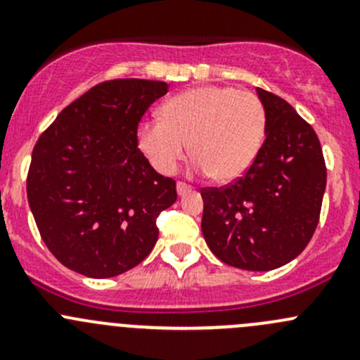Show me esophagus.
Instances as JSON below:
<instances>
[{"label": "esophagus", "mask_w": 360, "mask_h": 360, "mask_svg": "<svg viewBox=\"0 0 360 360\" xmlns=\"http://www.w3.org/2000/svg\"><path fill=\"white\" fill-rule=\"evenodd\" d=\"M188 191H191L190 184H186V183H183V181H179V183H177V193L184 195V193H188Z\"/></svg>", "instance_id": "obj_1"}]
</instances>
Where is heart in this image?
<instances>
[{
  "label": "heart",
  "mask_w": 360,
  "mask_h": 360,
  "mask_svg": "<svg viewBox=\"0 0 360 360\" xmlns=\"http://www.w3.org/2000/svg\"><path fill=\"white\" fill-rule=\"evenodd\" d=\"M264 132L266 110L256 94L205 85L170 97L162 118L141 123L139 146L158 172L170 174L191 143L195 169L231 183L254 163Z\"/></svg>",
  "instance_id": "1"
}]
</instances>
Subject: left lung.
Listing matches in <instances>:
<instances>
[{
  "label": "left lung",
  "mask_w": 360,
  "mask_h": 360,
  "mask_svg": "<svg viewBox=\"0 0 360 360\" xmlns=\"http://www.w3.org/2000/svg\"><path fill=\"white\" fill-rule=\"evenodd\" d=\"M256 92L266 110V139L244 176L202 188V233L223 263L268 271L300 256L314 237L328 170L310 123L282 97Z\"/></svg>",
  "instance_id": "1"
}]
</instances>
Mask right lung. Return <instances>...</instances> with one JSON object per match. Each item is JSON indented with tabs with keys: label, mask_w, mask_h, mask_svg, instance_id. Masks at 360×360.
Returning <instances> with one entry per match:
<instances>
[{
	"label": "right lung",
	"mask_w": 360,
	"mask_h": 360,
	"mask_svg": "<svg viewBox=\"0 0 360 360\" xmlns=\"http://www.w3.org/2000/svg\"><path fill=\"white\" fill-rule=\"evenodd\" d=\"M169 85L110 79L59 112L34 144L27 200L50 252L69 270L108 278L137 266L177 198L137 148V127Z\"/></svg>",
	"instance_id": "1"
}]
</instances>
